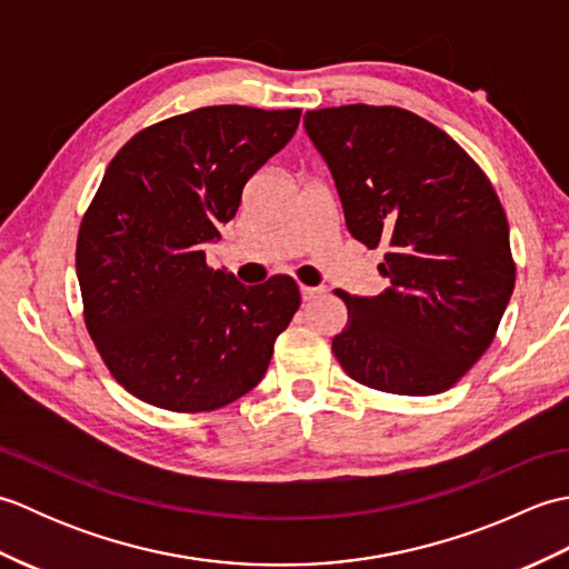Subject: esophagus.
I'll list each match as a JSON object with an SVG mask.
<instances>
[{"label":"esophagus","mask_w":569,"mask_h":569,"mask_svg":"<svg viewBox=\"0 0 569 569\" xmlns=\"http://www.w3.org/2000/svg\"><path fill=\"white\" fill-rule=\"evenodd\" d=\"M325 293L322 286H300V296H303V300H316Z\"/></svg>","instance_id":"esophagus-1"}]
</instances>
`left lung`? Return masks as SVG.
I'll list each match as a JSON object with an SVG mask.
<instances>
[{"label": "left lung", "mask_w": 569, "mask_h": 569, "mask_svg": "<svg viewBox=\"0 0 569 569\" xmlns=\"http://www.w3.org/2000/svg\"><path fill=\"white\" fill-rule=\"evenodd\" d=\"M303 122L349 234L389 249L383 293L335 291L349 312L332 340L337 361L377 391H447L493 342L516 286L497 190L452 137L401 107H328Z\"/></svg>", "instance_id": "left-lung-1"}]
</instances>
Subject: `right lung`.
I'll return each mask as SVG.
<instances>
[{
    "mask_svg": "<svg viewBox=\"0 0 569 569\" xmlns=\"http://www.w3.org/2000/svg\"><path fill=\"white\" fill-rule=\"evenodd\" d=\"M298 122L300 110L200 107L141 129L107 166L80 222L76 269L88 332L131 396L200 413L263 379L300 308L298 283L241 286L210 269L204 244Z\"/></svg>",
    "mask_w": 569,
    "mask_h": 569,
    "instance_id": "1",
    "label": "right lung"
}]
</instances>
